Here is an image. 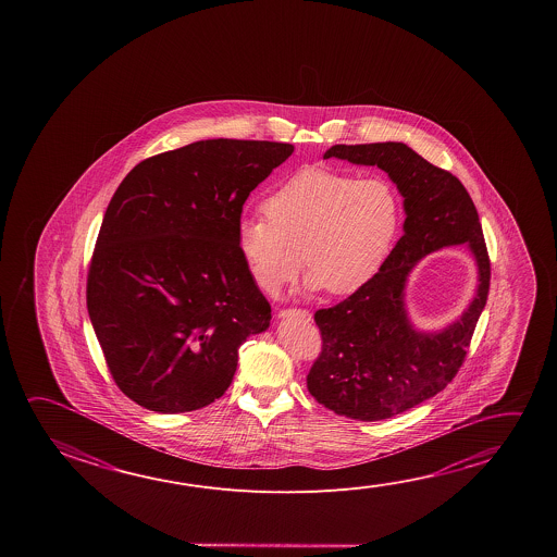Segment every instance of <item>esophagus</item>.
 Segmentation results:
<instances>
[{"mask_svg": "<svg viewBox=\"0 0 557 557\" xmlns=\"http://www.w3.org/2000/svg\"><path fill=\"white\" fill-rule=\"evenodd\" d=\"M280 319H302L305 322H310L312 314L307 309H282L277 312Z\"/></svg>", "mask_w": 557, "mask_h": 557, "instance_id": "obj_1", "label": "esophagus"}]
</instances>
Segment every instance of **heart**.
<instances>
[{"instance_id": "heart-1", "label": "heart", "mask_w": 557, "mask_h": 557, "mask_svg": "<svg viewBox=\"0 0 557 557\" xmlns=\"http://www.w3.org/2000/svg\"><path fill=\"white\" fill-rule=\"evenodd\" d=\"M265 220H243L238 255L256 287L275 297L302 270L310 289L349 295L373 277L400 227V198L383 176L307 166L264 201Z\"/></svg>"}]
</instances>
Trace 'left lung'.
I'll return each instance as SVG.
<instances>
[{
  "instance_id": "obj_1",
  "label": "left lung",
  "mask_w": 557,
  "mask_h": 557,
  "mask_svg": "<svg viewBox=\"0 0 557 557\" xmlns=\"http://www.w3.org/2000/svg\"><path fill=\"white\" fill-rule=\"evenodd\" d=\"M376 164L404 196V235L381 270L347 299L314 312L322 351L307 374L314 400L337 416L379 421L441 393L462 367L482 314L492 265L474 201L455 174L398 141L332 146L324 159ZM466 242L479 262L475 301L455 325L425 335L403 309L410 268L438 246Z\"/></svg>"
}]
</instances>
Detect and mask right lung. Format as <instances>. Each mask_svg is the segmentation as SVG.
Here are the masks:
<instances>
[{"mask_svg": "<svg viewBox=\"0 0 557 557\" xmlns=\"http://www.w3.org/2000/svg\"><path fill=\"white\" fill-rule=\"evenodd\" d=\"M292 144L206 139L136 164L110 200L87 274V310L110 374L147 410L221 398L238 347L272 307L238 255L248 194Z\"/></svg>", "mask_w": 557, "mask_h": 557, "instance_id": "obj_1", "label": "right lung"}]
</instances>
